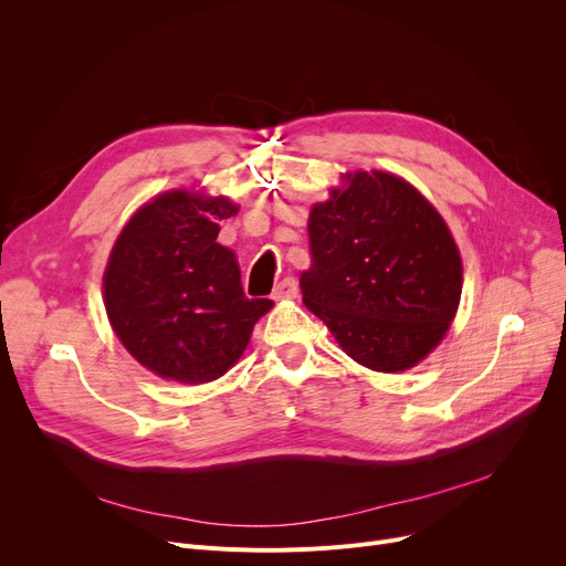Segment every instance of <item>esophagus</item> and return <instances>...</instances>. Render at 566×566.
<instances>
[{
	"mask_svg": "<svg viewBox=\"0 0 566 566\" xmlns=\"http://www.w3.org/2000/svg\"><path fill=\"white\" fill-rule=\"evenodd\" d=\"M295 295H298V280L295 277H284L273 291L275 301H291V298H295Z\"/></svg>",
	"mask_w": 566,
	"mask_h": 566,
	"instance_id": "obj_1",
	"label": "esophagus"
}]
</instances>
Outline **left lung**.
Masks as SVG:
<instances>
[{"mask_svg":"<svg viewBox=\"0 0 566 566\" xmlns=\"http://www.w3.org/2000/svg\"><path fill=\"white\" fill-rule=\"evenodd\" d=\"M310 213L303 303L355 363L406 371L457 314L463 265L436 208L403 178L355 171Z\"/></svg>","mask_w":566,"mask_h":566,"instance_id":"1","label":"left lung"}]
</instances>
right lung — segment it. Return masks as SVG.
Segmentation results:
<instances>
[{
  "mask_svg": "<svg viewBox=\"0 0 566 566\" xmlns=\"http://www.w3.org/2000/svg\"><path fill=\"white\" fill-rule=\"evenodd\" d=\"M235 213L227 197L171 190L142 206L116 238L103 275L107 318L160 378H220L273 307L248 298L233 252L218 243L220 222Z\"/></svg>",
  "mask_w": 566,
  "mask_h": 566,
  "instance_id": "obj_1",
  "label": "right lung"
}]
</instances>
